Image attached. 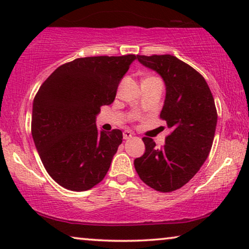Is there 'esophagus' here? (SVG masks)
<instances>
[{
    "mask_svg": "<svg viewBox=\"0 0 249 249\" xmlns=\"http://www.w3.org/2000/svg\"><path fill=\"white\" fill-rule=\"evenodd\" d=\"M132 137V132L131 131H129V130H124V139H129V138H131Z\"/></svg>",
    "mask_w": 249,
    "mask_h": 249,
    "instance_id": "esophagus-1",
    "label": "esophagus"
}]
</instances>
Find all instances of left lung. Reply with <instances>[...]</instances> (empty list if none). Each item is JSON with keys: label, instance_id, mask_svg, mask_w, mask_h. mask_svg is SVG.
<instances>
[{"label": "left lung", "instance_id": "left-lung-1", "mask_svg": "<svg viewBox=\"0 0 249 249\" xmlns=\"http://www.w3.org/2000/svg\"><path fill=\"white\" fill-rule=\"evenodd\" d=\"M137 59L164 81L160 118L166 121L171 134L162 148H156L152 138H142L145 153L134 161L135 169L151 188L170 193L185 186L206 161L216 128L215 103L202 74L183 61L170 54Z\"/></svg>", "mask_w": 249, "mask_h": 249}]
</instances>
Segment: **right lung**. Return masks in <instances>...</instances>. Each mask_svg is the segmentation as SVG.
<instances>
[{"mask_svg": "<svg viewBox=\"0 0 249 249\" xmlns=\"http://www.w3.org/2000/svg\"><path fill=\"white\" fill-rule=\"evenodd\" d=\"M136 55L88 56L60 66L37 91L32 135L46 171L66 189L85 192L104 179L122 131L98 130L102 105L114 101Z\"/></svg>", "mask_w": 249, "mask_h": 249, "instance_id": "obj_1", "label": "right lung"}]
</instances>
